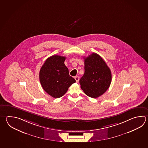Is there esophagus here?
<instances>
[{"label":"esophagus","instance_id":"1","mask_svg":"<svg viewBox=\"0 0 148 148\" xmlns=\"http://www.w3.org/2000/svg\"><path fill=\"white\" fill-rule=\"evenodd\" d=\"M75 79L76 80V82H79V76H76L75 77Z\"/></svg>","mask_w":148,"mask_h":148}]
</instances>
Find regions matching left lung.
I'll list each match as a JSON object with an SVG mask.
<instances>
[{"instance_id":"left-lung-1","label":"left lung","mask_w":148,"mask_h":148,"mask_svg":"<svg viewBox=\"0 0 148 148\" xmlns=\"http://www.w3.org/2000/svg\"><path fill=\"white\" fill-rule=\"evenodd\" d=\"M84 74L79 80L82 90L88 97L97 98L104 93L112 80L111 70L99 55L84 58Z\"/></svg>"}]
</instances>
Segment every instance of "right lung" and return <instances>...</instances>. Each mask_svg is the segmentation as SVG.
I'll return each instance as SVG.
<instances>
[{"label":"right lung","mask_w":148,"mask_h":148,"mask_svg":"<svg viewBox=\"0 0 148 148\" xmlns=\"http://www.w3.org/2000/svg\"><path fill=\"white\" fill-rule=\"evenodd\" d=\"M66 58L53 55L48 58L39 72V80L42 88L54 98H60L66 93L75 79L69 75L64 61Z\"/></svg>","instance_id":"1"}]
</instances>
